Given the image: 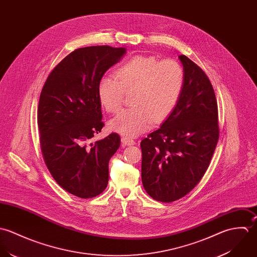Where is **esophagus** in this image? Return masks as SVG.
Returning a JSON list of instances; mask_svg holds the SVG:
<instances>
[{
    "instance_id": "34e87169",
    "label": "esophagus",
    "mask_w": 257,
    "mask_h": 257,
    "mask_svg": "<svg viewBox=\"0 0 257 257\" xmlns=\"http://www.w3.org/2000/svg\"><path fill=\"white\" fill-rule=\"evenodd\" d=\"M121 143H122V146H131V145L135 144L134 140H132L130 138H126V137L121 138Z\"/></svg>"
}]
</instances>
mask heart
<instances>
[{"instance_id":"1","label":"heart","mask_w":257,"mask_h":257,"mask_svg":"<svg viewBox=\"0 0 257 257\" xmlns=\"http://www.w3.org/2000/svg\"><path fill=\"white\" fill-rule=\"evenodd\" d=\"M116 78L103 77L97 86L99 101L107 112L121 107L125 92L134 91L133 107L122 110L109 123L112 131L135 137L164 122L178 105L185 85V72L174 59L135 55L115 70Z\"/></svg>"}]
</instances>
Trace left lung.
<instances>
[{
  "label": "left lung",
  "instance_id": "1",
  "mask_svg": "<svg viewBox=\"0 0 257 257\" xmlns=\"http://www.w3.org/2000/svg\"><path fill=\"white\" fill-rule=\"evenodd\" d=\"M179 58L185 72L179 103L140 144L144 189L162 203L185 197L199 184L219 136L217 102L208 77L186 55Z\"/></svg>",
  "mask_w": 257,
  "mask_h": 257
}]
</instances>
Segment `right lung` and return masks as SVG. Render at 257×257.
I'll return each mask as SVG.
<instances>
[{
	"label": "right lung",
	"mask_w": 257,
	"mask_h": 257,
	"mask_svg": "<svg viewBox=\"0 0 257 257\" xmlns=\"http://www.w3.org/2000/svg\"><path fill=\"white\" fill-rule=\"evenodd\" d=\"M125 52L109 46L77 49L52 69L41 92L38 125L45 163L63 190L81 199L106 189L109 160L120 147L117 133L89 141L104 126L98 83Z\"/></svg>",
	"instance_id": "add662e5"
}]
</instances>
